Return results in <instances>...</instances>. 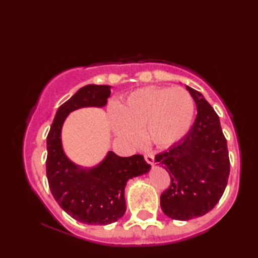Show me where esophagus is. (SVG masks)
<instances>
[{
  "label": "esophagus",
  "instance_id": "1",
  "mask_svg": "<svg viewBox=\"0 0 258 258\" xmlns=\"http://www.w3.org/2000/svg\"><path fill=\"white\" fill-rule=\"evenodd\" d=\"M145 157V161L149 163V164H154V155H153V153H147V154L144 155Z\"/></svg>",
  "mask_w": 258,
  "mask_h": 258
}]
</instances>
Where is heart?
<instances>
[{
  "instance_id": "heart-1",
  "label": "heart",
  "mask_w": 258,
  "mask_h": 258,
  "mask_svg": "<svg viewBox=\"0 0 258 258\" xmlns=\"http://www.w3.org/2000/svg\"><path fill=\"white\" fill-rule=\"evenodd\" d=\"M195 114L193 97L182 87L150 86L134 91L111 111L114 133L130 144L147 140L160 147L182 140Z\"/></svg>"
}]
</instances>
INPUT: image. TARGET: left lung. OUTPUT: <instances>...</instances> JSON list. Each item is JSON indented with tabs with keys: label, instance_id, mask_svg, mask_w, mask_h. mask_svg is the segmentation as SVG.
Returning a JSON list of instances; mask_svg holds the SVG:
<instances>
[{
	"label": "left lung",
	"instance_id": "8db88e82",
	"mask_svg": "<svg viewBox=\"0 0 258 258\" xmlns=\"http://www.w3.org/2000/svg\"><path fill=\"white\" fill-rule=\"evenodd\" d=\"M195 101L197 115L188 133L168 151L155 156L171 177L161 195L166 216L188 221L205 215L221 200L229 175L226 139L220 118L200 92L186 86Z\"/></svg>",
	"mask_w": 258,
	"mask_h": 258
}]
</instances>
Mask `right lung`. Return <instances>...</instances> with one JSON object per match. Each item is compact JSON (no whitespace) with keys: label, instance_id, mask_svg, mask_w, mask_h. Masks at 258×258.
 <instances>
[{"label":"right lung","instance_id":"right-lung-1","mask_svg":"<svg viewBox=\"0 0 258 258\" xmlns=\"http://www.w3.org/2000/svg\"><path fill=\"white\" fill-rule=\"evenodd\" d=\"M111 86H83L58 107L46 139V176L59 207L74 220L89 225H107L126 211L124 188L130 178L146 174L151 165L143 155L120 157L109 151L93 168H82L69 160L62 147L65 118L75 109L106 105Z\"/></svg>","mask_w":258,"mask_h":258}]
</instances>
